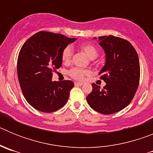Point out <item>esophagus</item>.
<instances>
[{
	"instance_id": "esophagus-1",
	"label": "esophagus",
	"mask_w": 153,
	"mask_h": 153,
	"mask_svg": "<svg viewBox=\"0 0 153 153\" xmlns=\"http://www.w3.org/2000/svg\"><path fill=\"white\" fill-rule=\"evenodd\" d=\"M83 83H79V82H75V86H83Z\"/></svg>"
}]
</instances>
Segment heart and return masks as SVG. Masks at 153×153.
Masks as SVG:
<instances>
[{
	"mask_svg": "<svg viewBox=\"0 0 153 153\" xmlns=\"http://www.w3.org/2000/svg\"><path fill=\"white\" fill-rule=\"evenodd\" d=\"M80 50L83 51V53H85V54L88 56L90 59L93 60V59H95L96 57L98 55V51L96 48L92 44H84L80 45L79 47ZM73 55V51L72 48L70 47V46H67V47H65L64 50L63 51L62 53V60L65 63H68L71 60V57H72ZM90 74V71L89 70H81L79 68H73L70 70V75L72 76V77L75 78L76 79H83L84 76L88 75Z\"/></svg>",
	"mask_w": 153,
	"mask_h": 153,
	"instance_id": "obj_1",
	"label": "heart"
}]
</instances>
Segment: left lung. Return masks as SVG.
Here are the masks:
<instances>
[{
	"label": "left lung",
	"instance_id": "obj_1",
	"mask_svg": "<svg viewBox=\"0 0 153 153\" xmlns=\"http://www.w3.org/2000/svg\"><path fill=\"white\" fill-rule=\"evenodd\" d=\"M98 39L106 54L105 65L99 75L106 84L101 90L100 86L92 83L93 90L86 101L98 113L113 114L126 107L134 97L140 83V60L128 40L112 35Z\"/></svg>",
	"mask_w": 153,
	"mask_h": 153
}]
</instances>
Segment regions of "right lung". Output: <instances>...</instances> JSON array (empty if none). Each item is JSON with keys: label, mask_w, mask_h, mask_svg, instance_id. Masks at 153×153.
Returning <instances> with one entry per match:
<instances>
[{"label": "right lung", "mask_w": 153, "mask_h": 153, "mask_svg": "<svg viewBox=\"0 0 153 153\" xmlns=\"http://www.w3.org/2000/svg\"><path fill=\"white\" fill-rule=\"evenodd\" d=\"M76 40L40 31L21 47L17 58V76L24 97L34 109L52 113L68 101L74 82L52 81L53 71L61 67L63 51Z\"/></svg>", "instance_id": "right-lung-1"}]
</instances>
